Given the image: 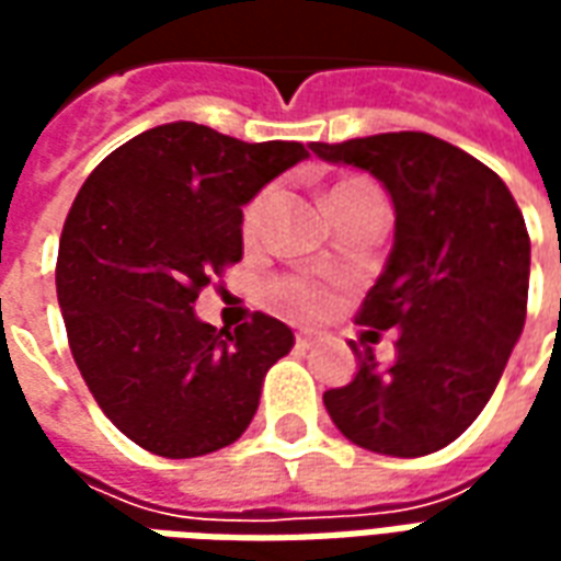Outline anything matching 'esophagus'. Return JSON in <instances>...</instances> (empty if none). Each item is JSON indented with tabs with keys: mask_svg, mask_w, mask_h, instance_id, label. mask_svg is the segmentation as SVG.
<instances>
[{
	"mask_svg": "<svg viewBox=\"0 0 561 561\" xmlns=\"http://www.w3.org/2000/svg\"><path fill=\"white\" fill-rule=\"evenodd\" d=\"M318 340H321V336H318L316 330H297V345H300V348H312Z\"/></svg>",
	"mask_w": 561,
	"mask_h": 561,
	"instance_id": "esophagus-1",
	"label": "esophagus"
}]
</instances>
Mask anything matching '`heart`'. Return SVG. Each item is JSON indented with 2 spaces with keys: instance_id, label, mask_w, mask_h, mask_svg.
I'll return each mask as SVG.
<instances>
[{
  "instance_id": "obj_1",
  "label": "heart",
  "mask_w": 561,
  "mask_h": 561,
  "mask_svg": "<svg viewBox=\"0 0 561 561\" xmlns=\"http://www.w3.org/2000/svg\"><path fill=\"white\" fill-rule=\"evenodd\" d=\"M357 185H369V183H366V180H357V176H352V180H342V183H336L333 188H330L328 201L330 197L342 195V192H348V188H357ZM267 201H270V188L249 201V207H245L243 213L245 233L257 231L261 216H264V209H267ZM273 297H276L282 306L294 309V312H318L321 306L328 304V291H324L318 282L304 279V276H285V279L276 282V285H273Z\"/></svg>"
}]
</instances>
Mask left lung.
<instances>
[{
    "label": "left lung",
    "instance_id": "8db88e82",
    "mask_svg": "<svg viewBox=\"0 0 561 561\" xmlns=\"http://www.w3.org/2000/svg\"><path fill=\"white\" fill-rule=\"evenodd\" d=\"M318 159L385 183L397 231L357 324L397 330V357L366 345L357 376L324 393L340 433L388 457H423L466 433L505 373L526 321L529 231L483 161L423 131L312 144Z\"/></svg>",
    "mask_w": 561,
    "mask_h": 561
}]
</instances>
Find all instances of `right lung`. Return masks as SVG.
Wrapping results in <instances>:
<instances>
[{
	"label": "right lung",
	"instance_id": "right-lung-1",
	"mask_svg": "<svg viewBox=\"0 0 561 561\" xmlns=\"http://www.w3.org/2000/svg\"><path fill=\"white\" fill-rule=\"evenodd\" d=\"M297 140H245L197 123L156 126L80 185L59 237L56 297L80 376L114 426L149 454L233 445L294 333L255 312L204 324L197 294L243 257V207L304 161Z\"/></svg>",
	"mask_w": 561,
	"mask_h": 561
}]
</instances>
